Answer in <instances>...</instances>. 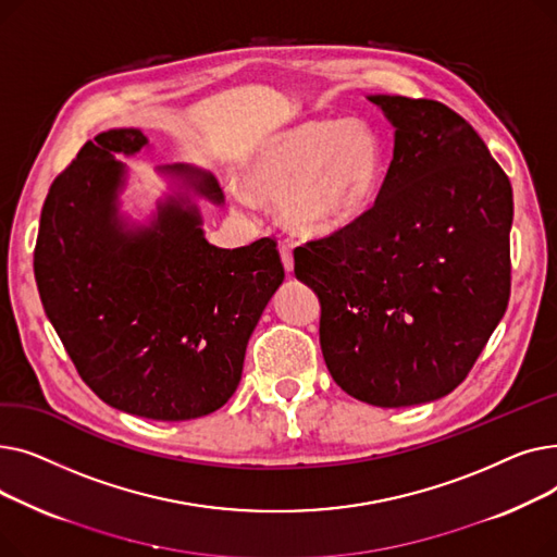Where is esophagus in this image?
I'll return each instance as SVG.
<instances>
[{
  "mask_svg": "<svg viewBox=\"0 0 557 557\" xmlns=\"http://www.w3.org/2000/svg\"><path fill=\"white\" fill-rule=\"evenodd\" d=\"M280 255H282L284 271H286V273L294 271V248L286 246V244H282V246H280Z\"/></svg>",
  "mask_w": 557,
  "mask_h": 557,
  "instance_id": "esophagus-1",
  "label": "esophagus"
}]
</instances>
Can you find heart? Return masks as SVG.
Masks as SVG:
<instances>
[{"label":"heart","mask_w":557,"mask_h":557,"mask_svg":"<svg viewBox=\"0 0 557 557\" xmlns=\"http://www.w3.org/2000/svg\"><path fill=\"white\" fill-rule=\"evenodd\" d=\"M386 173V149L359 120H315L263 139L244 181L277 200L282 219L305 237H332L372 210Z\"/></svg>","instance_id":"obj_1"}]
</instances>
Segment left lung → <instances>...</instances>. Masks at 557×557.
Returning <instances> with one entry per match:
<instances>
[{
  "instance_id": "left-lung-1",
  "label": "left lung",
  "mask_w": 557,
  "mask_h": 557,
  "mask_svg": "<svg viewBox=\"0 0 557 557\" xmlns=\"http://www.w3.org/2000/svg\"><path fill=\"white\" fill-rule=\"evenodd\" d=\"M395 126L372 210L294 250L320 347L355 399H441L470 374L510 298L512 187L479 133L431 99L370 97Z\"/></svg>"
}]
</instances>
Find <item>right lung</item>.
<instances>
[{"label":"right lung","mask_w":557,"mask_h":557,"mask_svg":"<svg viewBox=\"0 0 557 557\" xmlns=\"http://www.w3.org/2000/svg\"><path fill=\"white\" fill-rule=\"evenodd\" d=\"M146 144L137 128L85 141L42 205L34 273L47 318L83 382L124 413L183 422L234 395L248 338L284 280L271 237L244 248L205 242L194 205L171 198L151 227L116 216L124 164ZM214 202L212 175L166 166Z\"/></svg>","instance_id":"1"}]
</instances>
